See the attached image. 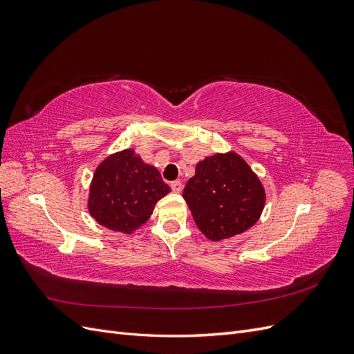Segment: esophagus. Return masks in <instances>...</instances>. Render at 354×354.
Listing matches in <instances>:
<instances>
[{"label":"esophagus","mask_w":354,"mask_h":354,"mask_svg":"<svg viewBox=\"0 0 354 354\" xmlns=\"http://www.w3.org/2000/svg\"><path fill=\"white\" fill-rule=\"evenodd\" d=\"M169 186H171V189H173V192H176V194H180L181 189H183V185H181V181H178V180L173 181Z\"/></svg>","instance_id":"esophagus-1"}]
</instances>
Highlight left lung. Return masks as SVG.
<instances>
[{
	"instance_id": "8db88e82",
	"label": "left lung",
	"mask_w": 354,
	"mask_h": 354,
	"mask_svg": "<svg viewBox=\"0 0 354 354\" xmlns=\"http://www.w3.org/2000/svg\"><path fill=\"white\" fill-rule=\"evenodd\" d=\"M201 232L211 241L226 239L254 226L264 207V189L236 153L208 156L183 190Z\"/></svg>"
}]
</instances>
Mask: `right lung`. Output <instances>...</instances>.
I'll return each mask as SVG.
<instances>
[{
  "mask_svg": "<svg viewBox=\"0 0 354 354\" xmlns=\"http://www.w3.org/2000/svg\"><path fill=\"white\" fill-rule=\"evenodd\" d=\"M168 192L159 171L127 149L106 158L95 169L88 209L102 226L131 233L147 221L155 203Z\"/></svg>",
  "mask_w": 354,
  "mask_h": 354,
  "instance_id": "right-lung-1",
  "label": "right lung"
}]
</instances>
